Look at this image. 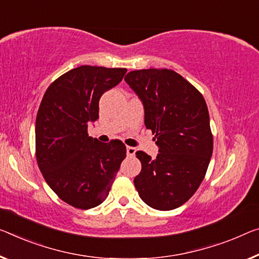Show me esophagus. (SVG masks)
<instances>
[{
    "instance_id": "esophagus-1",
    "label": "esophagus",
    "mask_w": 259,
    "mask_h": 259,
    "mask_svg": "<svg viewBox=\"0 0 259 259\" xmlns=\"http://www.w3.org/2000/svg\"><path fill=\"white\" fill-rule=\"evenodd\" d=\"M126 152L128 156H134L135 152H137V149L134 148V147H126Z\"/></svg>"
}]
</instances>
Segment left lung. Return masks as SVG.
I'll return each mask as SVG.
<instances>
[{"label":"left lung","mask_w":259,"mask_h":259,"mask_svg":"<svg viewBox=\"0 0 259 259\" xmlns=\"http://www.w3.org/2000/svg\"><path fill=\"white\" fill-rule=\"evenodd\" d=\"M125 81L145 109V125L155 134L158 154L139 150L141 172L134 178L139 196L155 209L185 204L198 190L213 153L209 114L202 95L171 69L130 71Z\"/></svg>","instance_id":"8db88e82"}]
</instances>
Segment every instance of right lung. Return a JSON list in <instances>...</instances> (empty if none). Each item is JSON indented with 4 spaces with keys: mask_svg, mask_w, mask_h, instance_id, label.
Segmentation results:
<instances>
[{
    "mask_svg": "<svg viewBox=\"0 0 259 259\" xmlns=\"http://www.w3.org/2000/svg\"><path fill=\"white\" fill-rule=\"evenodd\" d=\"M126 68L81 66L47 88L35 119V156L50 188L73 207L101 205L126 157L120 140L102 143L88 135L98 119L99 98L116 87Z\"/></svg>",
    "mask_w": 259,
    "mask_h": 259,
    "instance_id": "add662e5",
    "label": "right lung"
}]
</instances>
